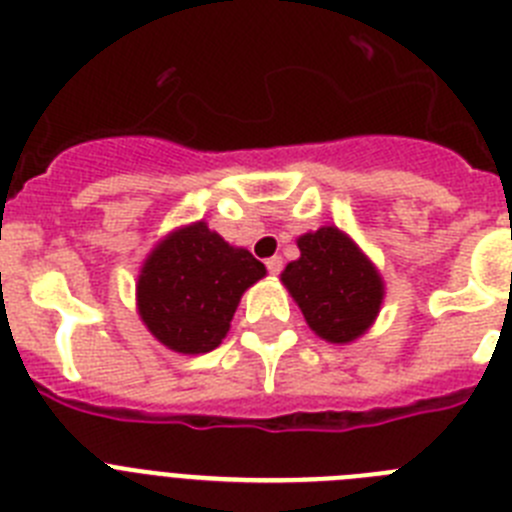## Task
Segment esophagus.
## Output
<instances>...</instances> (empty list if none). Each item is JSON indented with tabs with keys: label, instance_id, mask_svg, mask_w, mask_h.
<instances>
[{
	"label": "esophagus",
	"instance_id": "obj_1",
	"mask_svg": "<svg viewBox=\"0 0 512 512\" xmlns=\"http://www.w3.org/2000/svg\"><path fill=\"white\" fill-rule=\"evenodd\" d=\"M266 269H269V274H274V277H277L279 271L284 269L282 256H271V259H266Z\"/></svg>",
	"mask_w": 512,
	"mask_h": 512
}]
</instances>
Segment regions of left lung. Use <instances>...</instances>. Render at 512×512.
Instances as JSON below:
<instances>
[{"label":"left lung","mask_w":512,"mask_h":512,"mask_svg":"<svg viewBox=\"0 0 512 512\" xmlns=\"http://www.w3.org/2000/svg\"><path fill=\"white\" fill-rule=\"evenodd\" d=\"M297 246L300 259L284 269L282 282L300 305L307 325L330 343L359 338L382 305L377 269L338 228L302 235Z\"/></svg>","instance_id":"left-lung-1"}]
</instances>
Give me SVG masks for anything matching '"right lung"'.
Wrapping results in <instances>:
<instances>
[{"label": "right lung", "instance_id": "1", "mask_svg": "<svg viewBox=\"0 0 512 512\" xmlns=\"http://www.w3.org/2000/svg\"><path fill=\"white\" fill-rule=\"evenodd\" d=\"M266 274L246 248L205 223L176 230L148 256L138 279L140 318L179 354H207L225 338L241 295Z\"/></svg>", "mask_w": 512, "mask_h": 512}]
</instances>
